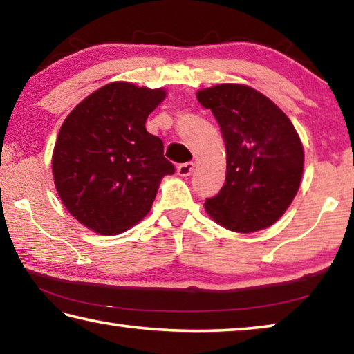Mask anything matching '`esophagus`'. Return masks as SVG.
<instances>
[{
	"label": "esophagus",
	"mask_w": 354,
	"mask_h": 354,
	"mask_svg": "<svg viewBox=\"0 0 354 354\" xmlns=\"http://www.w3.org/2000/svg\"><path fill=\"white\" fill-rule=\"evenodd\" d=\"M195 169V164L194 162H184V164H179L178 165V175L179 176H189L192 171Z\"/></svg>",
	"instance_id": "esophagus-1"
}]
</instances>
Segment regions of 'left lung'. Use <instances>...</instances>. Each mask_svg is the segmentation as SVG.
Wrapping results in <instances>:
<instances>
[{
  "label": "left lung",
  "mask_w": 354,
  "mask_h": 354,
  "mask_svg": "<svg viewBox=\"0 0 354 354\" xmlns=\"http://www.w3.org/2000/svg\"><path fill=\"white\" fill-rule=\"evenodd\" d=\"M196 100L212 111L226 147L225 185L206 200V212L243 234L272 226L301 183L304 153L297 129L272 100L243 84L203 88Z\"/></svg>",
  "instance_id": "1"
}]
</instances>
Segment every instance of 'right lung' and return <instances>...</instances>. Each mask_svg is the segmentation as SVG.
Returning <instances> with one entry per match:
<instances>
[{
  "mask_svg": "<svg viewBox=\"0 0 354 354\" xmlns=\"http://www.w3.org/2000/svg\"><path fill=\"white\" fill-rule=\"evenodd\" d=\"M167 97L164 88L106 84L68 113L53 151L57 195L73 217L101 236L139 223L159 183L175 167L145 123Z\"/></svg>",
  "mask_w": 354,
  "mask_h": 354,
  "instance_id": "add662e5",
  "label": "right lung"
}]
</instances>
